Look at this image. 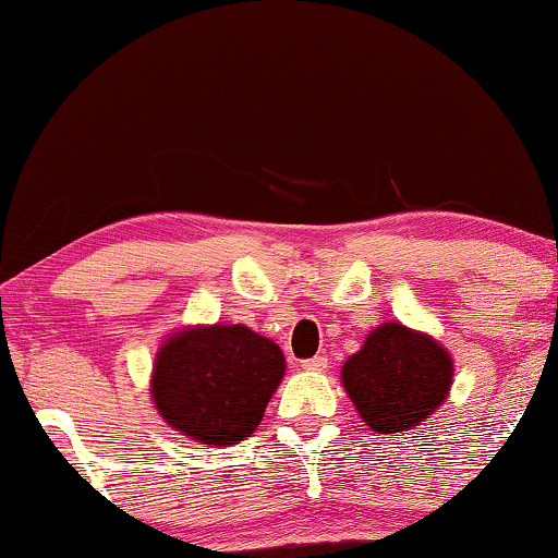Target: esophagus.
Returning a JSON list of instances; mask_svg holds the SVG:
<instances>
[{
    "mask_svg": "<svg viewBox=\"0 0 558 558\" xmlns=\"http://www.w3.org/2000/svg\"><path fill=\"white\" fill-rule=\"evenodd\" d=\"M302 368H304V371H315V373H319V371L330 368V361H327L325 355H315V357H307V361H302Z\"/></svg>",
    "mask_w": 558,
    "mask_h": 558,
    "instance_id": "obj_1",
    "label": "esophagus"
}]
</instances>
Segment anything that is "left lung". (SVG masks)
Here are the masks:
<instances>
[{
	"instance_id": "1",
	"label": "left lung",
	"mask_w": 558,
	"mask_h": 558,
	"mask_svg": "<svg viewBox=\"0 0 558 558\" xmlns=\"http://www.w3.org/2000/svg\"><path fill=\"white\" fill-rule=\"evenodd\" d=\"M452 384V357L399 323L376 327L342 365V386L376 434H399L429 418Z\"/></svg>"
}]
</instances>
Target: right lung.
Masks as SVG:
<instances>
[{
    "label": "right lung",
    "instance_id": "obj_1",
    "mask_svg": "<svg viewBox=\"0 0 558 558\" xmlns=\"http://www.w3.org/2000/svg\"><path fill=\"white\" fill-rule=\"evenodd\" d=\"M281 376L277 342L243 325L195 327L159 350L151 399L174 429L223 447L256 429Z\"/></svg>",
    "mask_w": 558,
    "mask_h": 558
}]
</instances>
